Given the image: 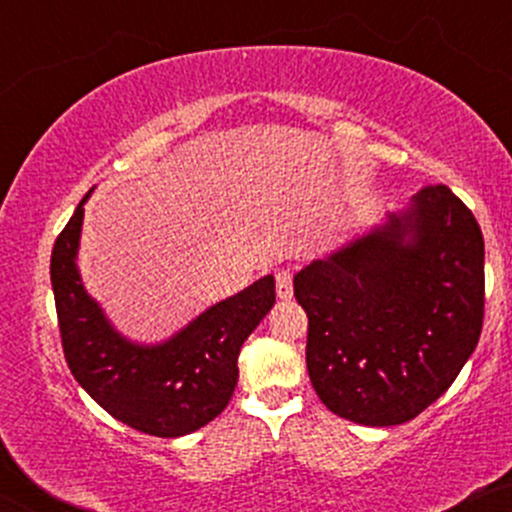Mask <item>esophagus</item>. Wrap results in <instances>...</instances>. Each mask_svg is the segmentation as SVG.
Wrapping results in <instances>:
<instances>
[{
  "label": "esophagus",
  "mask_w": 512,
  "mask_h": 512,
  "mask_svg": "<svg viewBox=\"0 0 512 512\" xmlns=\"http://www.w3.org/2000/svg\"><path fill=\"white\" fill-rule=\"evenodd\" d=\"M276 296L281 298V301H289L293 296V274L289 269H281V272H276Z\"/></svg>",
  "instance_id": "esophagus-1"
}]
</instances>
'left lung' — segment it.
<instances>
[{
    "instance_id": "left-lung-1",
    "label": "left lung",
    "mask_w": 512,
    "mask_h": 512,
    "mask_svg": "<svg viewBox=\"0 0 512 512\" xmlns=\"http://www.w3.org/2000/svg\"><path fill=\"white\" fill-rule=\"evenodd\" d=\"M310 383L337 416L397 426L452 385L484 325V236L445 185L293 279Z\"/></svg>"
}]
</instances>
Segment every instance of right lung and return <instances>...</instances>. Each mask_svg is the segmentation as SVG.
<instances>
[{
    "label": "right lung",
    "instance_id": "right-lung-1",
    "mask_svg": "<svg viewBox=\"0 0 512 512\" xmlns=\"http://www.w3.org/2000/svg\"><path fill=\"white\" fill-rule=\"evenodd\" d=\"M91 195V192H88ZM57 236L50 257L64 358L84 390L134 431L178 438L207 426L231 402L240 346L274 305V276L211 305L158 346L120 337L76 272L84 202Z\"/></svg>",
    "mask_w": 512,
    "mask_h": 512
}]
</instances>
